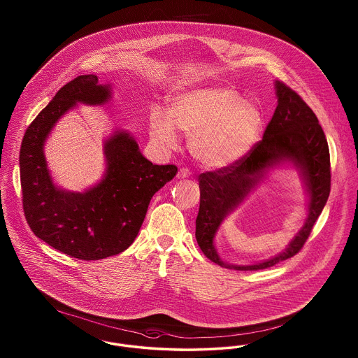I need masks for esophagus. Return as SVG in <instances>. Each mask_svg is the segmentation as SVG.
Instances as JSON below:
<instances>
[{
    "label": "esophagus",
    "mask_w": 358,
    "mask_h": 358,
    "mask_svg": "<svg viewBox=\"0 0 358 358\" xmlns=\"http://www.w3.org/2000/svg\"><path fill=\"white\" fill-rule=\"evenodd\" d=\"M190 176V171H187V168H181L178 173H177V178H187Z\"/></svg>",
    "instance_id": "esophagus-1"
}]
</instances>
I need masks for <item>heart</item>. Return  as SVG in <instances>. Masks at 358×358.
<instances>
[{
	"mask_svg": "<svg viewBox=\"0 0 358 358\" xmlns=\"http://www.w3.org/2000/svg\"><path fill=\"white\" fill-rule=\"evenodd\" d=\"M176 126L190 136V152L208 168H225L238 162L252 149L263 127L255 104L243 101L231 87L209 85L176 95L171 111L154 107L150 136L162 149H173Z\"/></svg>",
	"mask_w": 358,
	"mask_h": 358,
	"instance_id": "b5f03b06",
	"label": "heart"
}]
</instances>
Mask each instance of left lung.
Segmentation results:
<instances>
[{
  "label": "left lung",
  "mask_w": 358,
  "mask_h": 358,
  "mask_svg": "<svg viewBox=\"0 0 358 358\" xmlns=\"http://www.w3.org/2000/svg\"><path fill=\"white\" fill-rule=\"evenodd\" d=\"M278 106L263 139L238 162L199 177L200 209L196 219V238L204 255L224 268L255 271L296 255L330 194V154L324 130L306 102L283 82H275ZM292 162L300 171L309 193L308 217L303 229L288 248L271 259L238 266L222 262L214 248V236L222 220L261 180L265 171L282 162Z\"/></svg>",
  "instance_id": "obj_1"
}]
</instances>
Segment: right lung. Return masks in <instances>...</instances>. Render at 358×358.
Returning <instances> with one entry per match:
<instances>
[{"mask_svg":"<svg viewBox=\"0 0 358 358\" xmlns=\"http://www.w3.org/2000/svg\"><path fill=\"white\" fill-rule=\"evenodd\" d=\"M96 75H80L63 85L28 126L20 149L22 209L37 238L80 260L118 255L136 238L148 206L177 174L176 165H153L129 133L118 130L104 142L107 168L102 180L83 193L52 181L44 143L53 126L76 103L104 104L108 85Z\"/></svg>","mask_w":358,"mask_h":358,"instance_id":"obj_1","label":"right lung"}]
</instances>
